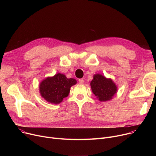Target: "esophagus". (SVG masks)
<instances>
[{
	"label": "esophagus",
	"instance_id": "34e87169",
	"mask_svg": "<svg viewBox=\"0 0 156 156\" xmlns=\"http://www.w3.org/2000/svg\"><path fill=\"white\" fill-rule=\"evenodd\" d=\"M78 81H79V83H80V84H83L84 83V80L83 79H79L78 80Z\"/></svg>",
	"mask_w": 156,
	"mask_h": 156
}]
</instances>
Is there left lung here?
<instances>
[{
  "mask_svg": "<svg viewBox=\"0 0 156 156\" xmlns=\"http://www.w3.org/2000/svg\"><path fill=\"white\" fill-rule=\"evenodd\" d=\"M91 90L99 101H107L117 93V87L110 78H106L101 74H96L91 83Z\"/></svg>",
  "mask_w": 156,
  "mask_h": 156,
  "instance_id": "8db88e82",
  "label": "left lung"
}]
</instances>
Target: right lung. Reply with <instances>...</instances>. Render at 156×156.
I'll return each instance as SVG.
<instances>
[{"label": "right lung", "mask_w": 156, "mask_h": 156, "mask_svg": "<svg viewBox=\"0 0 156 156\" xmlns=\"http://www.w3.org/2000/svg\"><path fill=\"white\" fill-rule=\"evenodd\" d=\"M74 78H67L62 73L43 80L39 84L41 96L49 103L60 104L70 93V87L76 83Z\"/></svg>", "instance_id": "right-lung-1"}]
</instances>
